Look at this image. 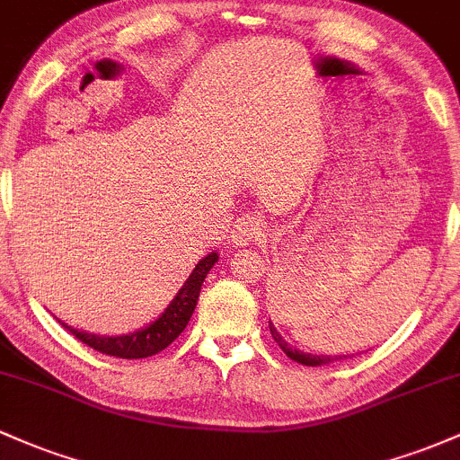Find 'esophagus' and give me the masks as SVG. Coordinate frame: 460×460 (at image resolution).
<instances>
[{"label":"esophagus","instance_id":"34e87169","mask_svg":"<svg viewBox=\"0 0 460 460\" xmlns=\"http://www.w3.org/2000/svg\"><path fill=\"white\" fill-rule=\"evenodd\" d=\"M264 231H266L264 220H261L260 216L246 214L234 222V229H231V240H234V244L246 246V244H251V242L260 240L261 235H264Z\"/></svg>","mask_w":460,"mask_h":460}]
</instances>
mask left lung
<instances>
[{
    "label": "left lung",
    "mask_w": 460,
    "mask_h": 460,
    "mask_svg": "<svg viewBox=\"0 0 460 460\" xmlns=\"http://www.w3.org/2000/svg\"><path fill=\"white\" fill-rule=\"evenodd\" d=\"M269 325H270V334H272V338H275V342L281 347V351H284L286 356L290 358V360L299 362V365H305V367H319V365H325V362H330V356H327V358L325 356H312V353H304V351L292 349V347L288 345L284 338H281L279 332H277L275 327H272V323H269Z\"/></svg>",
    "instance_id": "left-lung-1"
}]
</instances>
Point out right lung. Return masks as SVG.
<instances>
[{
	"mask_svg": "<svg viewBox=\"0 0 460 460\" xmlns=\"http://www.w3.org/2000/svg\"><path fill=\"white\" fill-rule=\"evenodd\" d=\"M218 261V255L209 253L207 257L196 264V269L191 270L183 288L176 292L172 304L165 307L164 314L159 316L155 323H150L144 330L135 332L128 336H95V334H84V332L74 330V327L65 325V330L69 334H74L78 341H83L84 345H89L91 349L107 353V356L115 358H148L155 353L164 351L170 342H174L179 338L181 332L185 330L188 321L194 314L196 301H199L200 286H203L207 272L214 269V264Z\"/></svg>",
	"mask_w": 460,
	"mask_h": 460,
	"instance_id": "add662e5",
	"label": "right lung"
}]
</instances>
